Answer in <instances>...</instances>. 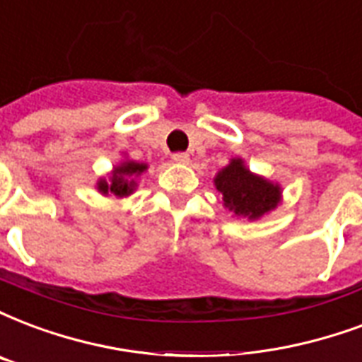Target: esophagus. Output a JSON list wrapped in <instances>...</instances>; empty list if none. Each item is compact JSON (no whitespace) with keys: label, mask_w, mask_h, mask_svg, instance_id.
I'll return each instance as SVG.
<instances>
[{"label":"esophagus","mask_w":362,"mask_h":362,"mask_svg":"<svg viewBox=\"0 0 362 362\" xmlns=\"http://www.w3.org/2000/svg\"><path fill=\"white\" fill-rule=\"evenodd\" d=\"M171 160H173V162H177V164H189L191 156H189L187 152H175V154L171 156Z\"/></svg>","instance_id":"obj_1"}]
</instances>
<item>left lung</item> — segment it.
<instances>
[{
    "mask_svg": "<svg viewBox=\"0 0 362 362\" xmlns=\"http://www.w3.org/2000/svg\"><path fill=\"white\" fill-rule=\"evenodd\" d=\"M217 191L223 194L225 206L236 216H246L250 219L262 217L273 210L281 191L279 187L265 179L252 175L244 168L243 160H233L216 177Z\"/></svg>",
    "mask_w": 362,
    "mask_h": 362,
    "instance_id": "1",
    "label": "left lung"
}]
</instances>
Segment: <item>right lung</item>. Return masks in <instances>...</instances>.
<instances>
[{"label": "right lung", "instance_id": "add662e5", "mask_svg": "<svg viewBox=\"0 0 362 362\" xmlns=\"http://www.w3.org/2000/svg\"><path fill=\"white\" fill-rule=\"evenodd\" d=\"M146 170L145 164H137V162H126L122 164L119 168L114 170L112 181L107 183V181H100L99 183V191L103 194H116V197H127L132 194L133 187H135V181H132L129 177H135Z\"/></svg>", "mask_w": 362, "mask_h": 362}]
</instances>
